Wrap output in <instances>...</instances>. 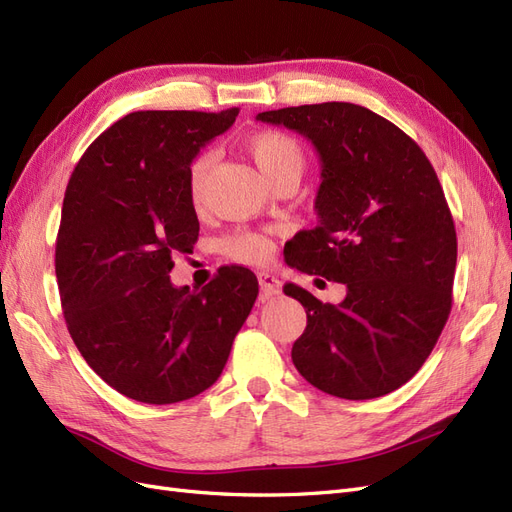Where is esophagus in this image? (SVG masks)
Instances as JSON below:
<instances>
[{
	"mask_svg": "<svg viewBox=\"0 0 512 512\" xmlns=\"http://www.w3.org/2000/svg\"><path fill=\"white\" fill-rule=\"evenodd\" d=\"M258 282H260V292H262V299H269L275 297V294L282 292V282L277 280L275 275L271 273H258Z\"/></svg>",
	"mask_w": 512,
	"mask_h": 512,
	"instance_id": "esophagus-1",
	"label": "esophagus"
}]
</instances>
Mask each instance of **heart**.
Wrapping results in <instances>:
<instances>
[{"label": "heart", "mask_w": 512, "mask_h": 512, "mask_svg": "<svg viewBox=\"0 0 512 512\" xmlns=\"http://www.w3.org/2000/svg\"><path fill=\"white\" fill-rule=\"evenodd\" d=\"M243 149L250 153V158L260 168V173L267 177L271 185L280 181H299L303 168H305V153L303 147L294 141L292 136L280 130H258L250 136L243 138ZM213 158L211 153H200L192 162L188 183H190V198L194 205H200L205 198L207 190V177L211 170ZM222 252L239 262H250L258 265L271 256V243L265 235L258 232H235V235L226 237L222 243Z\"/></svg>", "instance_id": "obj_1"}]
</instances>
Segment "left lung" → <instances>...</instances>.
<instances>
[{
    "mask_svg": "<svg viewBox=\"0 0 512 512\" xmlns=\"http://www.w3.org/2000/svg\"><path fill=\"white\" fill-rule=\"evenodd\" d=\"M256 119L303 134L322 162L318 226L292 237L286 262L348 290L331 305L284 286L307 312L294 367L342 399L399 389L431 354L453 303L457 232L436 170L406 132L359 104L288 106Z\"/></svg>",
    "mask_w": 512,
    "mask_h": 512,
    "instance_id": "8db88e82",
    "label": "left lung"
}]
</instances>
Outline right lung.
<instances>
[{
  "label": "right lung",
  "instance_id": "obj_1",
  "mask_svg": "<svg viewBox=\"0 0 512 512\" xmlns=\"http://www.w3.org/2000/svg\"><path fill=\"white\" fill-rule=\"evenodd\" d=\"M237 115L130 113L89 145L68 181L55 245L68 331L108 386L143 404L207 391L258 297L245 267L220 269L200 292L168 277L198 239L192 160Z\"/></svg>",
  "mask_w": 512,
  "mask_h": 512
}]
</instances>
